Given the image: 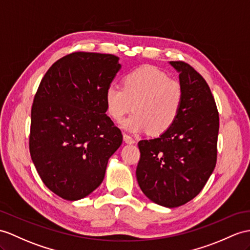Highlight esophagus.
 Masks as SVG:
<instances>
[{"mask_svg": "<svg viewBox=\"0 0 250 250\" xmlns=\"http://www.w3.org/2000/svg\"><path fill=\"white\" fill-rule=\"evenodd\" d=\"M123 139H124L125 143H127V144H133V143H136V141H135V140H133V138H131V137L128 136V135H126V133H124V135H123Z\"/></svg>", "mask_w": 250, "mask_h": 250, "instance_id": "esophagus-1", "label": "esophagus"}]
</instances>
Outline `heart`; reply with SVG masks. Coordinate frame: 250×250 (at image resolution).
Segmentation results:
<instances>
[{"label": "heart", "mask_w": 250, "mask_h": 250, "mask_svg": "<svg viewBox=\"0 0 250 250\" xmlns=\"http://www.w3.org/2000/svg\"><path fill=\"white\" fill-rule=\"evenodd\" d=\"M106 109L115 121L121 122L132 107L136 112L123 122L131 132L147 130L160 135L178 118L184 102V89L166 73L145 65L130 71L123 78V87L108 86L105 92Z\"/></svg>", "instance_id": "b5f03b06"}]
</instances>
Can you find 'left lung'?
Wrapping results in <instances>:
<instances>
[{
  "instance_id": "obj_1",
  "label": "left lung",
  "mask_w": 250,
  "mask_h": 250,
  "mask_svg": "<svg viewBox=\"0 0 250 250\" xmlns=\"http://www.w3.org/2000/svg\"><path fill=\"white\" fill-rule=\"evenodd\" d=\"M179 73L184 102L175 123L155 139L141 140L137 180L151 202L176 208L197 196L214 171L220 119L203 76L184 62Z\"/></svg>"
}]
</instances>
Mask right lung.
<instances>
[{"label":"right lung","mask_w":250,"mask_h":250,"mask_svg":"<svg viewBox=\"0 0 250 250\" xmlns=\"http://www.w3.org/2000/svg\"><path fill=\"white\" fill-rule=\"evenodd\" d=\"M121 69L111 54L76 52L57 60L35 95L29 151L43 184L66 200L104 180L123 136L106 114L105 92Z\"/></svg>","instance_id":"1"}]
</instances>
